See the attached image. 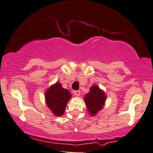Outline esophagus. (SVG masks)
<instances>
[{"instance_id": "obj_1", "label": "esophagus", "mask_w": 153, "mask_h": 153, "mask_svg": "<svg viewBox=\"0 0 153 153\" xmlns=\"http://www.w3.org/2000/svg\"><path fill=\"white\" fill-rule=\"evenodd\" d=\"M74 94L75 96H80V90H75L74 91Z\"/></svg>"}]
</instances>
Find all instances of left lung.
<instances>
[{
	"mask_svg": "<svg viewBox=\"0 0 153 153\" xmlns=\"http://www.w3.org/2000/svg\"><path fill=\"white\" fill-rule=\"evenodd\" d=\"M84 100L89 113L93 117L103 108L106 101V94L99 87L94 85L90 88V92L86 94Z\"/></svg>",
	"mask_w": 153,
	"mask_h": 153,
	"instance_id": "left-lung-1",
	"label": "left lung"
}]
</instances>
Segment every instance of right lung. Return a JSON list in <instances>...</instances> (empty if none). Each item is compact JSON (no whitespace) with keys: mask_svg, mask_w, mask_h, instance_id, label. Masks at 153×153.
<instances>
[{"mask_svg":"<svg viewBox=\"0 0 153 153\" xmlns=\"http://www.w3.org/2000/svg\"><path fill=\"white\" fill-rule=\"evenodd\" d=\"M71 94L68 90L62 88L60 82L51 85L45 93L47 107L55 116L60 117L64 114L68 102L71 100Z\"/></svg>","mask_w":153,"mask_h":153,"instance_id":"add662e5","label":"right lung"}]
</instances>
